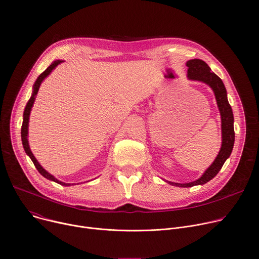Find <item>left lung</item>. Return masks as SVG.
I'll return each mask as SVG.
<instances>
[{"label": "left lung", "mask_w": 259, "mask_h": 259, "mask_svg": "<svg viewBox=\"0 0 259 259\" xmlns=\"http://www.w3.org/2000/svg\"><path fill=\"white\" fill-rule=\"evenodd\" d=\"M188 67V77L193 80H200L207 83L213 89L217 104L221 113V123H222V147L221 150L213 162V164L205 170L202 177L192 183L179 184L168 182V184L178 187H193L196 185H203L209 180L217 176V174L222 168L224 162L230 156L234 144V129H233V113L230 104L227 100L226 89L224 87L221 78L210 71V68L207 64L199 59H194L187 62ZM167 182V181H166Z\"/></svg>", "instance_id": "left-lung-1"}]
</instances>
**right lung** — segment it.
I'll list each match as a JSON object with an SVG mask.
<instances>
[{"label": "right lung", "instance_id": "add662e5", "mask_svg": "<svg viewBox=\"0 0 259 259\" xmlns=\"http://www.w3.org/2000/svg\"><path fill=\"white\" fill-rule=\"evenodd\" d=\"M63 61H55L48 69L45 70V71H43L40 75H39V77L37 78V80L35 81V83H34V90H33V94H32V97L30 98V100H29V102L27 103V106H26V108H25V111H23V121H22V126H21V140H22V146H23V149H25V151H26V153L29 155V157L31 158V160L33 161V163H34V165H35V167L37 168V170L44 177V178H46V179H49V180H51V181H54V182H56V183H58V184H60V185H63V186H70V184H66V183H63V182H61V181H59V180H57L54 176H52L51 174H49L48 171H46L45 169H43L42 168V166L40 165V164L38 163V161L36 160V158L34 157V155L32 154V152H31V150H30V147H29V143H28V126H29V116H30V111H31V109H32V106H33V104H34V101H35V96L37 95V93H38V90H39V88H40V84H41V82H42V80L48 76L52 71H53V69L54 68H56L60 63H62Z\"/></svg>", "mask_w": 259, "mask_h": 259}]
</instances>
